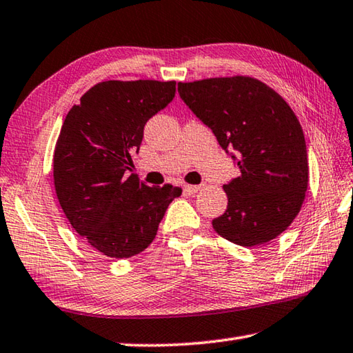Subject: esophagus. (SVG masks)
<instances>
[{"label": "esophagus", "mask_w": 353, "mask_h": 353, "mask_svg": "<svg viewBox=\"0 0 353 353\" xmlns=\"http://www.w3.org/2000/svg\"><path fill=\"white\" fill-rule=\"evenodd\" d=\"M201 188H202L201 185H188V183L183 185V191H185V193H188V194L198 193V191H199Z\"/></svg>", "instance_id": "1"}]
</instances>
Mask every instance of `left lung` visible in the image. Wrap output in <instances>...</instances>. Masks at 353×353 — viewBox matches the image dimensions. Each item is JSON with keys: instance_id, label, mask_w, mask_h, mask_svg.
I'll return each mask as SVG.
<instances>
[{"instance_id": "8db88e82", "label": "left lung", "mask_w": 353, "mask_h": 353, "mask_svg": "<svg viewBox=\"0 0 353 353\" xmlns=\"http://www.w3.org/2000/svg\"><path fill=\"white\" fill-rule=\"evenodd\" d=\"M177 90L240 168L223 187L229 202L213 229L244 248L277 238L297 216L308 187L305 137L294 112L248 76L179 82Z\"/></svg>"}]
</instances>
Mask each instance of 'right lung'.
Returning a JSON list of instances; mask_svg holds the SVG:
<instances>
[{"label":"right lung","instance_id":"right-lung-1","mask_svg":"<svg viewBox=\"0 0 353 353\" xmlns=\"http://www.w3.org/2000/svg\"><path fill=\"white\" fill-rule=\"evenodd\" d=\"M176 94V82L105 81L71 107L54 149V187L73 229L112 259L145 250L179 187H148L128 176L149 118Z\"/></svg>","mask_w":353,"mask_h":353}]
</instances>
